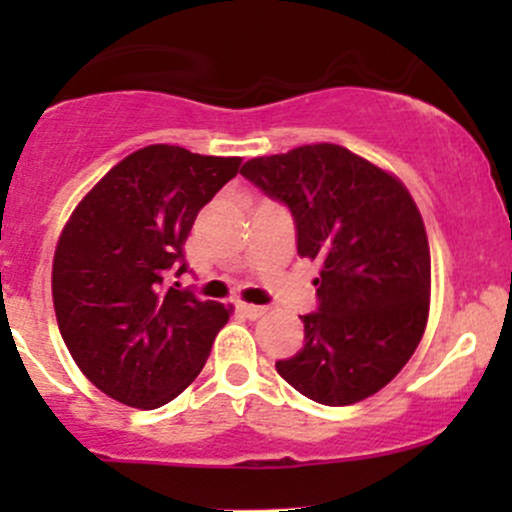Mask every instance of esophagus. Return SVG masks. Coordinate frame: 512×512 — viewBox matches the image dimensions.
I'll list each match as a JSON object with an SVG mask.
<instances>
[{
    "mask_svg": "<svg viewBox=\"0 0 512 512\" xmlns=\"http://www.w3.org/2000/svg\"><path fill=\"white\" fill-rule=\"evenodd\" d=\"M238 313H243L248 320H257V317H262L267 313V308H262V305H250V303H238Z\"/></svg>",
    "mask_w": 512,
    "mask_h": 512,
    "instance_id": "esophagus-1",
    "label": "esophagus"
}]
</instances>
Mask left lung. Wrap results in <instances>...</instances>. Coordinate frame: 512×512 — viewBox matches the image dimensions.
<instances>
[{"instance_id":"obj_1","label":"left lung","mask_w":512,"mask_h":512,"mask_svg":"<svg viewBox=\"0 0 512 512\" xmlns=\"http://www.w3.org/2000/svg\"><path fill=\"white\" fill-rule=\"evenodd\" d=\"M240 175L289 207L298 255L320 262L305 344L276 361L279 375L327 407L383 390L424 337L431 301V252L409 190L337 144L252 158Z\"/></svg>"}]
</instances>
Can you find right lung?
Segmentation results:
<instances>
[{
    "mask_svg": "<svg viewBox=\"0 0 512 512\" xmlns=\"http://www.w3.org/2000/svg\"><path fill=\"white\" fill-rule=\"evenodd\" d=\"M240 158L151 144L122 158L69 216L52 262V301L69 354L98 390L137 409L168 404L197 378L231 305L166 284L187 272L199 209Z\"/></svg>",
    "mask_w": 512,
    "mask_h": 512,
    "instance_id": "obj_1",
    "label": "right lung"
}]
</instances>
